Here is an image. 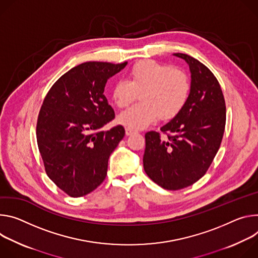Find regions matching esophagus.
<instances>
[{
	"mask_svg": "<svg viewBox=\"0 0 258 258\" xmlns=\"http://www.w3.org/2000/svg\"><path fill=\"white\" fill-rule=\"evenodd\" d=\"M125 132H126V135H128V136L135 133V131H134L133 129H130V128H126V129H125Z\"/></svg>",
	"mask_w": 258,
	"mask_h": 258,
	"instance_id": "1",
	"label": "esophagus"
}]
</instances>
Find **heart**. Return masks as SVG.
Segmentation results:
<instances>
[{"label":"heart","mask_w":258,"mask_h":258,"mask_svg":"<svg viewBox=\"0 0 258 258\" xmlns=\"http://www.w3.org/2000/svg\"><path fill=\"white\" fill-rule=\"evenodd\" d=\"M190 91L187 75L178 69L155 60H142L130 71L129 79L112 86L111 99L122 108L140 95L141 104L133 105L118 116V122L130 129H145L159 117L170 120L184 107Z\"/></svg>","instance_id":"b5f03b06"}]
</instances>
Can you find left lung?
I'll use <instances>...</instances> for the list:
<instances>
[{
	"mask_svg": "<svg viewBox=\"0 0 258 258\" xmlns=\"http://www.w3.org/2000/svg\"><path fill=\"white\" fill-rule=\"evenodd\" d=\"M190 72V91L182 110L161 127L167 134H146L144 168L165 189L176 190L203 177L220 147L225 127V102L220 85L202 62L175 53Z\"/></svg>",
	"mask_w": 258,
	"mask_h": 258,
	"instance_id": "8db88e82",
	"label": "left lung"
}]
</instances>
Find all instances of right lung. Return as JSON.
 Segmentation results:
<instances>
[{"label":"right lung","mask_w":258,"mask_h":258,"mask_svg":"<svg viewBox=\"0 0 258 258\" xmlns=\"http://www.w3.org/2000/svg\"><path fill=\"white\" fill-rule=\"evenodd\" d=\"M127 62L89 61L57 80L47 93L37 123V141L46 173L71 197L88 195L99 186L107 162L125 135L119 125L100 129L114 118L104 96L107 80Z\"/></svg>","instance_id":"right-lung-1"}]
</instances>
